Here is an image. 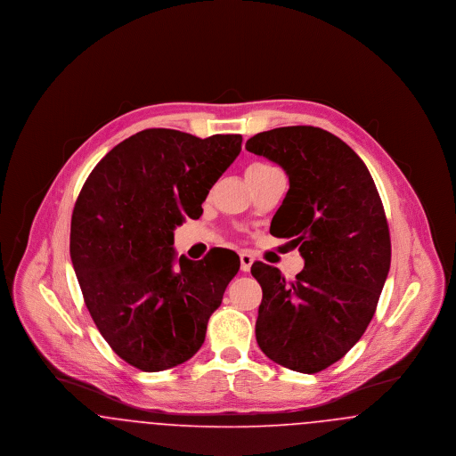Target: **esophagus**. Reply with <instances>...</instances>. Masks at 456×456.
Wrapping results in <instances>:
<instances>
[{
	"label": "esophagus",
	"mask_w": 456,
	"mask_h": 456,
	"mask_svg": "<svg viewBox=\"0 0 456 456\" xmlns=\"http://www.w3.org/2000/svg\"><path fill=\"white\" fill-rule=\"evenodd\" d=\"M239 258H240V270H242V272H249L255 258H253L249 253H246V251H242V253L239 255Z\"/></svg>",
	"instance_id": "obj_1"
}]
</instances>
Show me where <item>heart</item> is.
Returning a JSON list of instances; mask_svg holds the SVG:
<instances>
[{"instance_id":"b5f03b06","label":"heart","mask_w":456,"mask_h":456,"mask_svg":"<svg viewBox=\"0 0 456 456\" xmlns=\"http://www.w3.org/2000/svg\"><path fill=\"white\" fill-rule=\"evenodd\" d=\"M265 167H270V166H268V164H253V166H249V167H248V171H246V173L260 171V169H265Z\"/></svg>"}]
</instances>
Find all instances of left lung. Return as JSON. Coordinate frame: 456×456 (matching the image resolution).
<instances>
[{"label":"left lung","instance_id":"8db88e82","mask_svg":"<svg viewBox=\"0 0 456 456\" xmlns=\"http://www.w3.org/2000/svg\"><path fill=\"white\" fill-rule=\"evenodd\" d=\"M246 151L289 175L270 234L290 239L304 258L294 281L253 263L263 290L256 342L273 362L314 374L342 359L374 316L390 272L385 208L366 164L330 131H263L246 142Z\"/></svg>","mask_w":456,"mask_h":456}]
</instances>
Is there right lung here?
Returning <instances> with one entry per match:
<instances>
[{"mask_svg":"<svg viewBox=\"0 0 456 456\" xmlns=\"http://www.w3.org/2000/svg\"><path fill=\"white\" fill-rule=\"evenodd\" d=\"M240 134L198 138L152 128L94 167L77 198L69 255L88 313L130 366L157 372L191 359L239 270L231 249L181 256L174 229L200 218L210 188L240 152Z\"/></svg>","mask_w":456,"mask_h":456,"instance_id":"add662e5","label":"right lung"}]
</instances>
